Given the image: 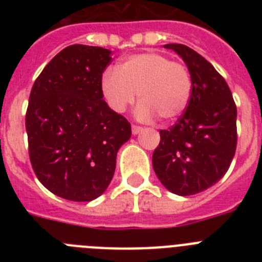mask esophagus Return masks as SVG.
I'll use <instances>...</instances> for the list:
<instances>
[{"instance_id":"1","label":"esophagus","mask_w":262,"mask_h":262,"mask_svg":"<svg viewBox=\"0 0 262 262\" xmlns=\"http://www.w3.org/2000/svg\"><path fill=\"white\" fill-rule=\"evenodd\" d=\"M142 131H143V127L135 126V124H134V126H133V135H138V134H140Z\"/></svg>"}]
</instances>
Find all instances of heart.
Segmentation results:
<instances>
[{"mask_svg":"<svg viewBox=\"0 0 262 262\" xmlns=\"http://www.w3.org/2000/svg\"><path fill=\"white\" fill-rule=\"evenodd\" d=\"M106 102L115 113H123L139 93L136 117L149 120L155 115L172 122L184 114L191 97V76L186 66L161 53L129 55L108 69L101 80Z\"/></svg>","mask_w":262,"mask_h":262,"instance_id":"obj_1","label":"heart"}]
</instances>
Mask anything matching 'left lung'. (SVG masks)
Instances as JSON below:
<instances>
[{
    "label": "left lung",
    "instance_id": "8db88e82",
    "mask_svg": "<svg viewBox=\"0 0 262 262\" xmlns=\"http://www.w3.org/2000/svg\"><path fill=\"white\" fill-rule=\"evenodd\" d=\"M181 56L191 76L186 111L169 129H160L152 165L160 182L177 195H193L216 184L235 156L236 105L226 80L200 53L165 45Z\"/></svg>",
    "mask_w": 262,
    "mask_h": 262
}]
</instances>
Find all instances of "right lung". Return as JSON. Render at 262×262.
<instances>
[{
  "label": "right lung",
  "instance_id": "right-lung-1",
  "mask_svg": "<svg viewBox=\"0 0 262 262\" xmlns=\"http://www.w3.org/2000/svg\"><path fill=\"white\" fill-rule=\"evenodd\" d=\"M111 51L73 45L34 82L26 113L32 169L51 193L89 202L107 189L131 124L103 99L101 80Z\"/></svg>",
  "mask_w": 262,
  "mask_h": 262
}]
</instances>
